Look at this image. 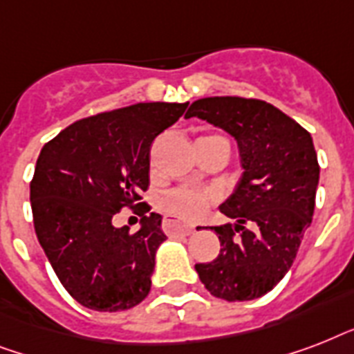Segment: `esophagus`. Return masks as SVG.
<instances>
[{"label":"esophagus","instance_id":"1","mask_svg":"<svg viewBox=\"0 0 354 354\" xmlns=\"http://www.w3.org/2000/svg\"><path fill=\"white\" fill-rule=\"evenodd\" d=\"M163 232L167 235H191L194 232V226L183 224V222L172 218V216H165L163 218Z\"/></svg>","mask_w":354,"mask_h":354}]
</instances>
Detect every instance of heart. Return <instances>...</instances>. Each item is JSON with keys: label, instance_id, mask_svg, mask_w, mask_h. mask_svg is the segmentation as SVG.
<instances>
[{"label": "heart", "instance_id": "heart-1", "mask_svg": "<svg viewBox=\"0 0 354 354\" xmlns=\"http://www.w3.org/2000/svg\"><path fill=\"white\" fill-rule=\"evenodd\" d=\"M160 205L171 215L182 216L185 221H196L209 207V196L193 189H174L161 196Z\"/></svg>", "mask_w": 354, "mask_h": 354}]
</instances>
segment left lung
<instances>
[{
  "label": "left lung",
  "mask_w": 354,
  "mask_h": 354,
  "mask_svg": "<svg viewBox=\"0 0 354 354\" xmlns=\"http://www.w3.org/2000/svg\"><path fill=\"white\" fill-rule=\"evenodd\" d=\"M185 118L226 130L239 145L242 176L221 211L235 224L213 226L221 253L194 268L215 297L250 301L290 270L314 215L319 180L310 133L259 99L205 97Z\"/></svg>",
  "instance_id": "8db88e82"
}]
</instances>
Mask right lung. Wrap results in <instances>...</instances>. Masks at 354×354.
Here are the masks:
<instances>
[{"label":"right lung","instance_id":"obj_1","mask_svg":"<svg viewBox=\"0 0 354 354\" xmlns=\"http://www.w3.org/2000/svg\"><path fill=\"white\" fill-rule=\"evenodd\" d=\"M187 104L138 102L80 119L38 156L30 182L36 236L64 288L86 308L119 313L149 296L156 252L167 239L161 215L143 216L136 233L112 218L122 207L150 209L141 202L150 145Z\"/></svg>","mask_w":354,"mask_h":354}]
</instances>
